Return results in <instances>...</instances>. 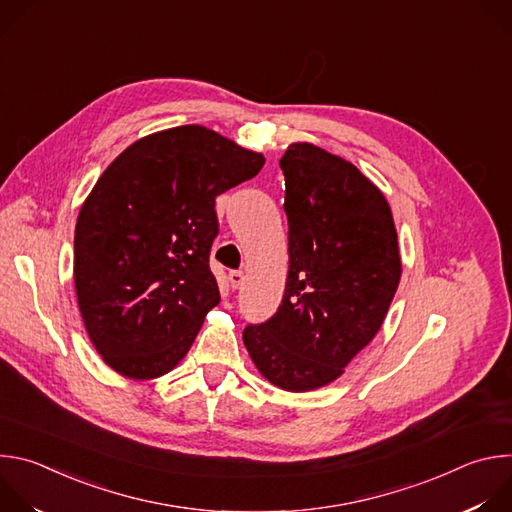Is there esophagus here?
<instances>
[{"mask_svg": "<svg viewBox=\"0 0 512 512\" xmlns=\"http://www.w3.org/2000/svg\"><path fill=\"white\" fill-rule=\"evenodd\" d=\"M229 281H231V287H233V289H239V287L243 285V281H245L243 271H231V273H229Z\"/></svg>", "mask_w": 512, "mask_h": 512, "instance_id": "obj_1", "label": "esophagus"}]
</instances>
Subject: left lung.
<instances>
[{
	"mask_svg": "<svg viewBox=\"0 0 512 512\" xmlns=\"http://www.w3.org/2000/svg\"><path fill=\"white\" fill-rule=\"evenodd\" d=\"M285 176L289 271L283 300L243 330L259 373L304 393L344 373L379 332L401 279L393 214L383 192L350 162L291 143Z\"/></svg>",
	"mask_w": 512,
	"mask_h": 512,
	"instance_id": "obj_1",
	"label": "left lung"
}]
</instances>
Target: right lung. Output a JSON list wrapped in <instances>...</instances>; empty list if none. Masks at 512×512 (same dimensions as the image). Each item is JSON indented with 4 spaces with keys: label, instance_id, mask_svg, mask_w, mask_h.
<instances>
[{
    "label": "right lung",
    "instance_id": "1",
    "mask_svg": "<svg viewBox=\"0 0 512 512\" xmlns=\"http://www.w3.org/2000/svg\"><path fill=\"white\" fill-rule=\"evenodd\" d=\"M265 158L202 125L131 143L103 172L75 229L79 310L97 352L129 379L170 373L221 302L210 271L214 200Z\"/></svg>",
    "mask_w": 512,
    "mask_h": 512
}]
</instances>
